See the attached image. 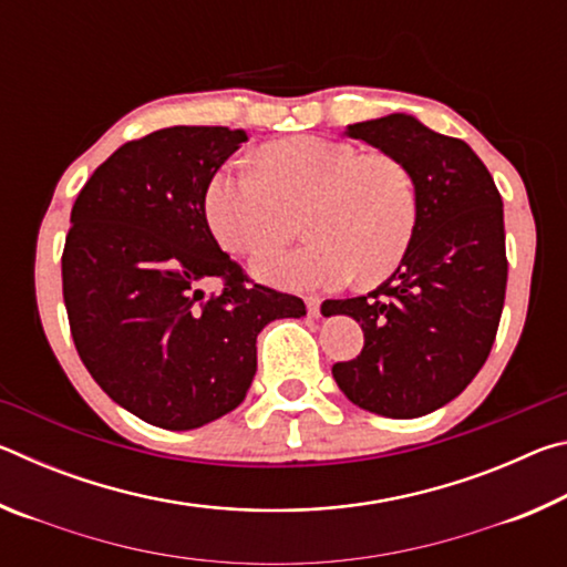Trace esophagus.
I'll return each instance as SVG.
<instances>
[{
  "label": "esophagus",
  "mask_w": 567,
  "mask_h": 567,
  "mask_svg": "<svg viewBox=\"0 0 567 567\" xmlns=\"http://www.w3.org/2000/svg\"><path fill=\"white\" fill-rule=\"evenodd\" d=\"M305 305H307V315H310V318H320V297H307Z\"/></svg>",
  "instance_id": "esophagus-1"
}]
</instances>
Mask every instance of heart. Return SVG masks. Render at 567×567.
<instances>
[{
  "mask_svg": "<svg viewBox=\"0 0 567 567\" xmlns=\"http://www.w3.org/2000/svg\"><path fill=\"white\" fill-rule=\"evenodd\" d=\"M306 209L313 239L287 250L265 247L252 272L285 290H332L358 272L380 282L398 270L420 225V192L405 162L350 142L292 137L265 145L257 167L229 162L207 182L205 215L227 252L247 255L291 234Z\"/></svg>",
  "mask_w": 567,
  "mask_h": 567,
  "instance_id": "b5f03b06",
  "label": "heart"
}]
</instances>
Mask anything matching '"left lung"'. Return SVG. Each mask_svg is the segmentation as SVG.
I'll return each instance as SVG.
<instances>
[{"label": "left lung", "mask_w": 567, "mask_h": 567, "mask_svg": "<svg viewBox=\"0 0 567 567\" xmlns=\"http://www.w3.org/2000/svg\"><path fill=\"white\" fill-rule=\"evenodd\" d=\"M344 134L405 162L420 225L378 290L322 302L324 318L350 315L364 332L362 352L334 362L332 378L362 410L420 417L455 400L491 354L507 282L503 199L470 145L410 114L350 124Z\"/></svg>", "instance_id": "obj_1"}]
</instances>
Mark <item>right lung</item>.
<instances>
[{
  "instance_id": "obj_1",
  "label": "right lung",
  "mask_w": 567,
  "mask_h": 567,
  "mask_svg": "<svg viewBox=\"0 0 567 567\" xmlns=\"http://www.w3.org/2000/svg\"><path fill=\"white\" fill-rule=\"evenodd\" d=\"M245 130L167 127L132 140L76 195L62 255L74 348L107 395L165 430H195L245 400L257 334L302 318L295 295L247 280L209 233V177ZM209 276L224 290L205 298Z\"/></svg>"
}]
</instances>
